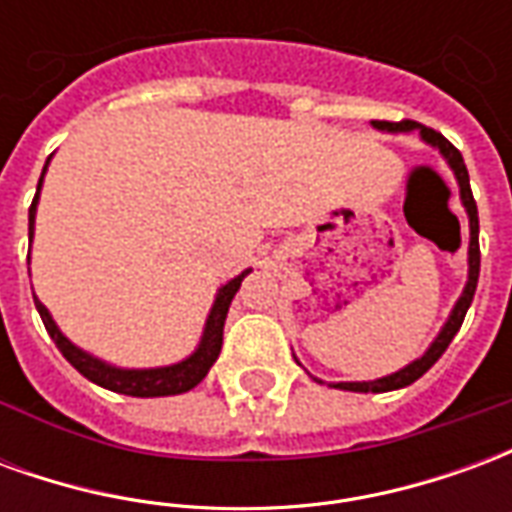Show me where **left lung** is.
<instances>
[{"mask_svg":"<svg viewBox=\"0 0 512 512\" xmlns=\"http://www.w3.org/2000/svg\"><path fill=\"white\" fill-rule=\"evenodd\" d=\"M373 128L376 131H384V134H408V131H417L419 139L430 145L433 150H439L441 158L447 161V167L452 169L455 175V183H458V194H461V205L466 211V219H469V252H466V263H469V274H466V285H463L461 296L455 301V307L447 315V321L439 329V334L433 337V343L425 348V354L417 356L414 362H408L406 367H400L389 376L373 378V381H340V384H329L334 389H345V392H392V389H403V386L414 384L417 378H422L428 373L430 367L439 362V356L447 351V345L452 343V337L461 329L463 318H466V310L472 307L474 290H477V277H480V222H477V202L472 197V186H469V172H466V164H463V156L455 150V147L444 139L441 134H436L433 128H425L414 123V120H403V123H386V120H373ZM299 362V359H296ZM318 384H323L321 378H315Z\"/></svg>","mask_w":512,"mask_h":512,"instance_id":"obj_1","label":"left lung"}]
</instances>
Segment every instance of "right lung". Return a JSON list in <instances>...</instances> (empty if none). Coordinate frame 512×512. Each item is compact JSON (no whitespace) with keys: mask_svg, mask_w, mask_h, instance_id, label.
I'll list each match as a JSON object with an SVG mask.
<instances>
[{"mask_svg":"<svg viewBox=\"0 0 512 512\" xmlns=\"http://www.w3.org/2000/svg\"><path fill=\"white\" fill-rule=\"evenodd\" d=\"M49 161H46V167L40 172L38 191H35V200H32V208H29V241L35 238V213H38L40 189H43V178H46ZM249 271H252V268L241 271L238 277L227 279L222 288L216 290V299H213L211 312H208V318H205V329H202V337L200 343H197V348H194L186 359L175 362V365L161 367H117L104 362V359H98V356H93L90 351H84V348H79L76 343H71V340L60 332L57 321L51 318V312L46 310V304H43L35 293H32V296H35V307H38L40 318H43V326H46V332L51 334V340L57 343L62 356H65L87 381L104 386V389H112V392H120V395L167 397L189 392V389H194V386L200 384L202 378L208 376V370H211L213 362L219 359V351H222L224 321H227L230 301H233V296L238 293V288H241V282H244V277Z\"/></svg>","mask_w":512,"mask_h":512,"instance_id":"right-lung-1","label":"right lung"}]
</instances>
